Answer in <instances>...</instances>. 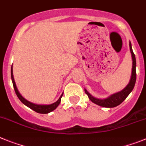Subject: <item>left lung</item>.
Masks as SVG:
<instances>
[{
	"mask_svg": "<svg viewBox=\"0 0 146 146\" xmlns=\"http://www.w3.org/2000/svg\"><path fill=\"white\" fill-rule=\"evenodd\" d=\"M129 48H130L131 58H132V69H131V78H130L129 84L125 88L123 89L122 90L110 95V96L105 98H98L94 97L84 88V92L88 96V98L92 102L98 106H103V107L112 108V107H115V106L120 105L132 91L134 85H135V82H136V59H135V55L133 53L131 42H129Z\"/></svg>",
	"mask_w": 146,
	"mask_h": 146,
	"instance_id": "obj_1",
	"label": "left lung"
}]
</instances>
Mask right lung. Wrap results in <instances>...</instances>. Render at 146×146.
Segmentation results:
<instances>
[{
  "label": "right lung",
  "mask_w": 146,
  "mask_h": 146,
  "mask_svg": "<svg viewBox=\"0 0 146 146\" xmlns=\"http://www.w3.org/2000/svg\"><path fill=\"white\" fill-rule=\"evenodd\" d=\"M11 77H12V84H13L14 86V89H15V93L17 95V96L18 97V98L20 99V101L22 102L23 104L26 105V106L29 107L30 109L33 110L34 111H36L38 113H41V114H48L50 111H54V110L56 109L59 104H60L61 102V98L62 97L63 93L61 95V96L59 97V99L57 101L54 102L53 104H34L32 102H30L28 100H26V98H24L20 93L19 92L17 88V86H16V84H15V78H14V76H13V66L12 65V68H11Z\"/></svg>",
  "instance_id": "right-lung-1"
}]
</instances>
